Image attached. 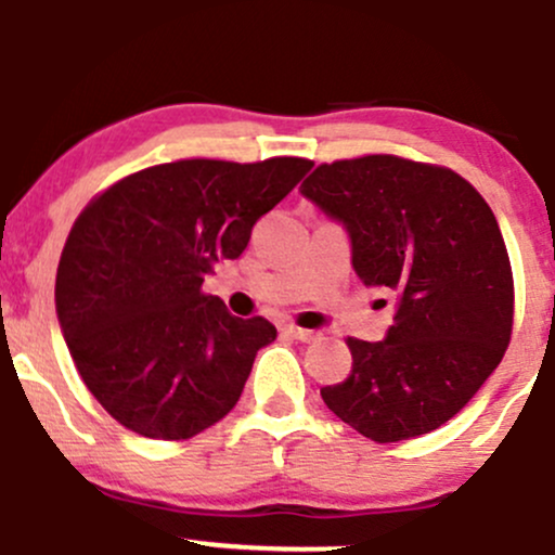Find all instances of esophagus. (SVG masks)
<instances>
[{"mask_svg": "<svg viewBox=\"0 0 555 555\" xmlns=\"http://www.w3.org/2000/svg\"><path fill=\"white\" fill-rule=\"evenodd\" d=\"M282 331L286 336H292V339L297 341H313L315 339V331H308V328H299V326H292V323H284Z\"/></svg>", "mask_w": 555, "mask_h": 555, "instance_id": "1", "label": "esophagus"}]
</instances>
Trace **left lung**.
I'll return each instance as SVG.
<instances>
[{
	"label": "left lung",
	"instance_id": "obj_1",
	"mask_svg": "<svg viewBox=\"0 0 555 555\" xmlns=\"http://www.w3.org/2000/svg\"><path fill=\"white\" fill-rule=\"evenodd\" d=\"M347 229L365 286L397 292L384 341L349 336L352 373L321 397L378 443L441 428L499 367L514 279L499 221L456 171L373 154L321 164L299 188Z\"/></svg>",
	"mask_w": 555,
	"mask_h": 555
}]
</instances>
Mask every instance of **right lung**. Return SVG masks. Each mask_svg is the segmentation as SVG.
I'll return each instance as SVG.
<instances>
[{"label":"right lung","instance_id":"add662e5","mask_svg":"<svg viewBox=\"0 0 555 555\" xmlns=\"http://www.w3.org/2000/svg\"><path fill=\"white\" fill-rule=\"evenodd\" d=\"M313 162L184 158L95 195L75 219L56 269V315L88 391L127 430L184 441L237 404L266 318H234L203 279Z\"/></svg>","mask_w":555,"mask_h":555}]
</instances>
